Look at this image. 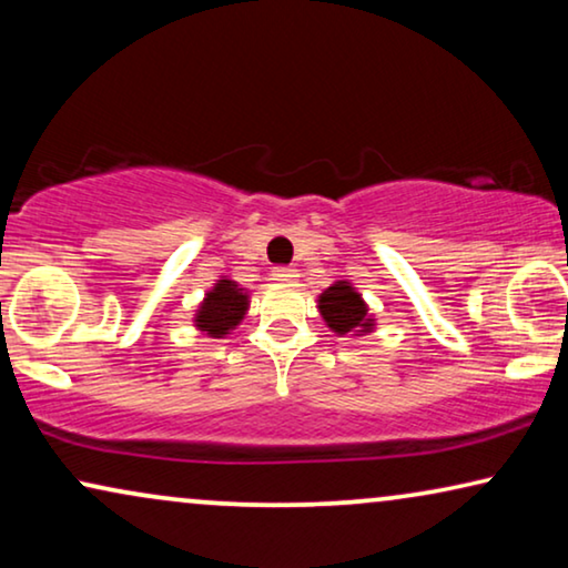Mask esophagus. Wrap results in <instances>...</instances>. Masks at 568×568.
I'll list each match as a JSON object with an SVG mask.
<instances>
[{
  "label": "esophagus",
  "mask_w": 568,
  "mask_h": 568,
  "mask_svg": "<svg viewBox=\"0 0 568 568\" xmlns=\"http://www.w3.org/2000/svg\"><path fill=\"white\" fill-rule=\"evenodd\" d=\"M271 276H274V282H282V284H290L297 278V271L290 268V266H276L274 271H271Z\"/></svg>",
  "instance_id": "obj_1"
}]
</instances>
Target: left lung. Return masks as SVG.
<instances>
[{
	"label": "left lung",
	"mask_w": 568,
	"mask_h": 568,
	"mask_svg": "<svg viewBox=\"0 0 568 568\" xmlns=\"http://www.w3.org/2000/svg\"><path fill=\"white\" fill-rule=\"evenodd\" d=\"M317 310H321L325 325L338 336H367L375 328L367 302L348 282H336L317 297Z\"/></svg>",
	"instance_id": "obj_1"
}]
</instances>
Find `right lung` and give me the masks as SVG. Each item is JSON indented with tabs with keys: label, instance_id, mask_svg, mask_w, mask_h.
Returning a JSON list of instances; mask_svg holds the SVG:
<instances>
[{
	"label": "right lung",
	"instance_id": "right-lung-1",
	"mask_svg": "<svg viewBox=\"0 0 568 568\" xmlns=\"http://www.w3.org/2000/svg\"><path fill=\"white\" fill-rule=\"evenodd\" d=\"M247 305H251L247 292L240 290L237 282L222 276L220 282L206 292V297L199 305L193 323H196V328L204 331L206 336L222 338L227 336L235 325H240V321H243L247 313Z\"/></svg>",
	"mask_w": 568,
	"mask_h": 568
}]
</instances>
